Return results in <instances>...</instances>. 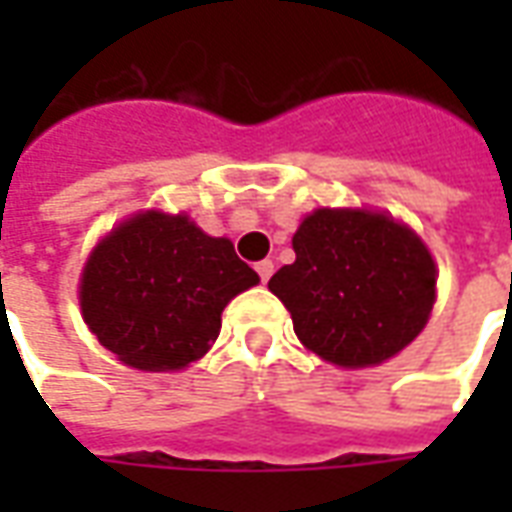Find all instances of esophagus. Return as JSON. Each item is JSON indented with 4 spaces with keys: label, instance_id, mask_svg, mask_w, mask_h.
Here are the masks:
<instances>
[{
    "label": "esophagus",
    "instance_id": "1",
    "mask_svg": "<svg viewBox=\"0 0 512 512\" xmlns=\"http://www.w3.org/2000/svg\"><path fill=\"white\" fill-rule=\"evenodd\" d=\"M255 271L260 274V282H268L271 274H274V263H271V260H260V263L255 266Z\"/></svg>",
    "mask_w": 512,
    "mask_h": 512
}]
</instances>
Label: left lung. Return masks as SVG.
<instances>
[{
    "label": "left lung",
    "mask_w": 512,
    "mask_h": 512,
    "mask_svg": "<svg viewBox=\"0 0 512 512\" xmlns=\"http://www.w3.org/2000/svg\"><path fill=\"white\" fill-rule=\"evenodd\" d=\"M296 263L268 288L310 351L343 367L378 365L428 323L436 266L425 244L389 216L321 208L293 235Z\"/></svg>",
    "instance_id": "8db88e82"
}]
</instances>
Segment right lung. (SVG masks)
<instances>
[{
    "mask_svg": "<svg viewBox=\"0 0 512 512\" xmlns=\"http://www.w3.org/2000/svg\"><path fill=\"white\" fill-rule=\"evenodd\" d=\"M257 282L227 238L150 211L95 246L79 299L90 332L120 362L180 370L219 337L227 301Z\"/></svg>",
    "mask_w": 512,
    "mask_h": 512,
    "instance_id": "right-lung-1",
    "label": "right lung"
}]
</instances>
